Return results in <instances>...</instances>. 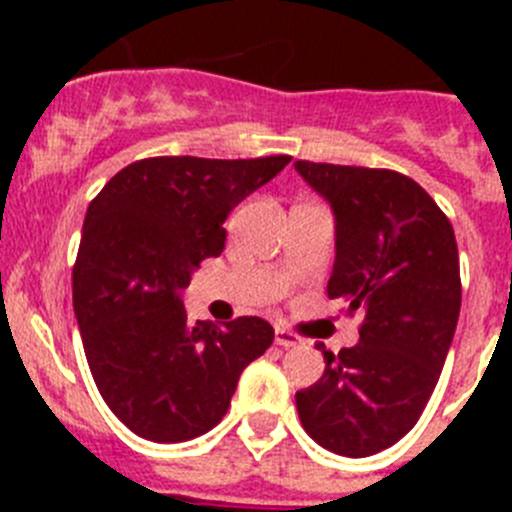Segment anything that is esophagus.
Masks as SVG:
<instances>
[{"mask_svg": "<svg viewBox=\"0 0 512 512\" xmlns=\"http://www.w3.org/2000/svg\"><path fill=\"white\" fill-rule=\"evenodd\" d=\"M274 341H277V346H282V348H295V346H300L302 338L297 336V333H292V330L277 328L274 330Z\"/></svg>", "mask_w": 512, "mask_h": 512, "instance_id": "esophagus-1", "label": "esophagus"}]
</instances>
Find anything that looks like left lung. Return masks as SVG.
I'll use <instances>...</instances> for the list:
<instances>
[{"instance_id": "1", "label": "left lung", "mask_w": 512, "mask_h": 512, "mask_svg": "<svg viewBox=\"0 0 512 512\" xmlns=\"http://www.w3.org/2000/svg\"><path fill=\"white\" fill-rule=\"evenodd\" d=\"M295 169L336 212L328 297L364 315L354 348L330 354L320 343L328 366L295 395L297 413L323 449L361 459L400 441L436 390L461 307L454 228L400 171L312 161Z\"/></svg>"}]
</instances>
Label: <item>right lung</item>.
<instances>
[{"label": "right lung", "mask_w": 512, "mask_h": 512, "mask_svg": "<svg viewBox=\"0 0 512 512\" xmlns=\"http://www.w3.org/2000/svg\"><path fill=\"white\" fill-rule=\"evenodd\" d=\"M289 161L140 158L89 205L74 312L99 395L135 436L179 443L215 428L243 369L274 341L261 318L189 323L179 292L223 253L230 210Z\"/></svg>", "instance_id": "obj_1"}]
</instances>
